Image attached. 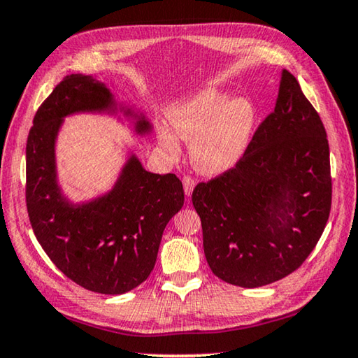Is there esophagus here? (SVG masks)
Returning a JSON list of instances; mask_svg holds the SVG:
<instances>
[{
    "mask_svg": "<svg viewBox=\"0 0 358 358\" xmlns=\"http://www.w3.org/2000/svg\"><path fill=\"white\" fill-rule=\"evenodd\" d=\"M183 187H185L186 197H191L194 187H196V181H194L191 177H185L183 178Z\"/></svg>",
    "mask_w": 358,
    "mask_h": 358,
    "instance_id": "esophagus-1",
    "label": "esophagus"
}]
</instances>
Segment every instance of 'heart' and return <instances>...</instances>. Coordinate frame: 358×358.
<instances>
[{
    "label": "heart",
    "mask_w": 358,
    "mask_h": 358,
    "mask_svg": "<svg viewBox=\"0 0 358 358\" xmlns=\"http://www.w3.org/2000/svg\"><path fill=\"white\" fill-rule=\"evenodd\" d=\"M257 110L246 98L208 87L169 107V128L157 131L159 148L180 155L177 137L189 145V159L197 172L221 175L243 159L250 147Z\"/></svg>",
    "instance_id": "1"
}]
</instances>
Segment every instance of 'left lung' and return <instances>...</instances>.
Listing matches in <instances>:
<instances>
[{"label": "left lung", "instance_id": "left-lung-1", "mask_svg": "<svg viewBox=\"0 0 358 358\" xmlns=\"http://www.w3.org/2000/svg\"><path fill=\"white\" fill-rule=\"evenodd\" d=\"M192 205L210 268L229 284L266 286L310 256L330 215V150L322 121L289 71L243 159L197 185Z\"/></svg>", "mask_w": 358, "mask_h": 358}]
</instances>
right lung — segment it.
Returning a JSON list of instances; mask_svg holds the SVG:
<instances>
[{"instance_id":"obj_1","label":"right lung","mask_w":358,"mask_h":358,"mask_svg":"<svg viewBox=\"0 0 358 358\" xmlns=\"http://www.w3.org/2000/svg\"><path fill=\"white\" fill-rule=\"evenodd\" d=\"M82 113L115 118L134 137L153 132L141 108L120 101L96 76L66 77L28 136V216L42 250L69 280L92 292L126 294L153 270L162 232L185 203L183 185L173 173L145 171L128 150L110 189L72 201L59 183L57 142L64 120Z\"/></svg>"}]
</instances>
